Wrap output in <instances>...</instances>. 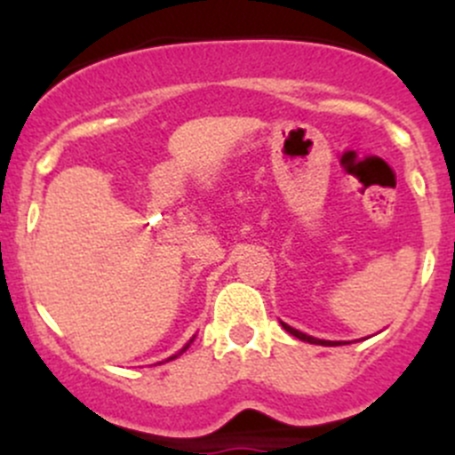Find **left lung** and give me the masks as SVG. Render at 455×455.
<instances>
[{"label":"left lung","instance_id":"1","mask_svg":"<svg viewBox=\"0 0 455 455\" xmlns=\"http://www.w3.org/2000/svg\"><path fill=\"white\" fill-rule=\"evenodd\" d=\"M282 323V328L286 330V332H291L292 337H297L299 341H306V343H315V346H341V343H350V341H328V339H316V337H310V334L301 332V330L292 328V325L283 323V321H279Z\"/></svg>","mask_w":455,"mask_h":455}]
</instances>
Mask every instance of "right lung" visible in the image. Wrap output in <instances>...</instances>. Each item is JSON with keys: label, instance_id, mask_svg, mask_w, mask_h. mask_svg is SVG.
I'll use <instances>...</instances> for the list:
<instances>
[{"label": "right lung", "instance_id": "obj_1", "mask_svg": "<svg viewBox=\"0 0 455 455\" xmlns=\"http://www.w3.org/2000/svg\"><path fill=\"white\" fill-rule=\"evenodd\" d=\"M194 339H196V334H194V337H191V339H189V343H187V346H185V347H182V350H180V352H176V355H172V356H169V359H167V361H173V359H178V356H180V355H182V352H187V347H189V346H191V343H194Z\"/></svg>", "mask_w": 455, "mask_h": 455}]
</instances>
